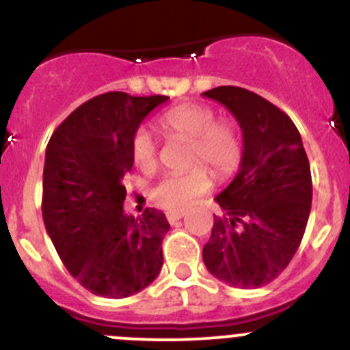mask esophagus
<instances>
[{"label":"esophagus","mask_w":350,"mask_h":350,"mask_svg":"<svg viewBox=\"0 0 350 350\" xmlns=\"http://www.w3.org/2000/svg\"><path fill=\"white\" fill-rule=\"evenodd\" d=\"M185 217V212H167V220L169 224H176L179 219Z\"/></svg>","instance_id":"esophagus-1"}]
</instances>
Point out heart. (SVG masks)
<instances>
[{
	"label": "heart",
	"instance_id": "heart-1",
	"mask_svg": "<svg viewBox=\"0 0 350 350\" xmlns=\"http://www.w3.org/2000/svg\"><path fill=\"white\" fill-rule=\"evenodd\" d=\"M165 137L189 142L188 164H205L217 178L232 174L243 159V137L234 121L215 118V111L205 104H179L159 120ZM133 164L142 172L157 167V145L147 130L135 131L130 144ZM210 176L205 167H193L186 172L167 174L152 188L150 198L157 206L171 212L189 208L210 189Z\"/></svg>",
	"mask_w": 350,
	"mask_h": 350
}]
</instances>
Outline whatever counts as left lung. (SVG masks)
<instances>
[{"label":"left lung","instance_id":"1","mask_svg":"<svg viewBox=\"0 0 350 350\" xmlns=\"http://www.w3.org/2000/svg\"><path fill=\"white\" fill-rule=\"evenodd\" d=\"M202 96L232 113L244 144L239 172L215 196L226 215H213L203 263L232 287H263L286 270L306 230L310 161L293 120L258 94L224 85Z\"/></svg>","mask_w":350,"mask_h":350}]
</instances>
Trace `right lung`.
<instances>
[{"label": "right lung", "mask_w": 350, "mask_h": 350, "mask_svg": "<svg viewBox=\"0 0 350 350\" xmlns=\"http://www.w3.org/2000/svg\"><path fill=\"white\" fill-rule=\"evenodd\" d=\"M165 96L107 92L73 111L51 137L42 176V219L68 272L103 297H128L157 279L169 222L147 208L123 210L130 144Z\"/></svg>", "instance_id": "obj_1"}]
</instances>
